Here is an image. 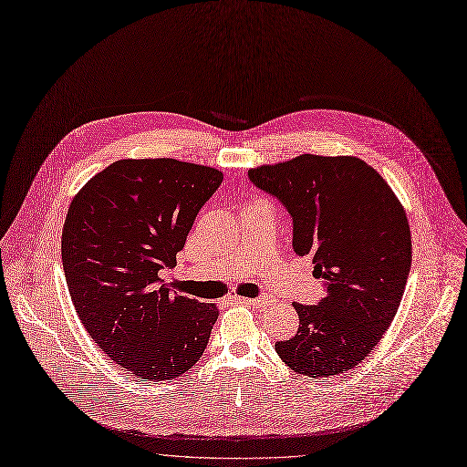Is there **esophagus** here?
Here are the masks:
<instances>
[{"instance_id": "1", "label": "esophagus", "mask_w": 467, "mask_h": 467, "mask_svg": "<svg viewBox=\"0 0 467 467\" xmlns=\"http://www.w3.org/2000/svg\"><path fill=\"white\" fill-rule=\"evenodd\" d=\"M236 303H244V306H261V303H265V297H234Z\"/></svg>"}]
</instances>
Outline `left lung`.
Segmentation results:
<instances>
[{
	"label": "left lung",
	"instance_id": "8db88e82",
	"mask_svg": "<svg viewBox=\"0 0 467 467\" xmlns=\"http://www.w3.org/2000/svg\"><path fill=\"white\" fill-rule=\"evenodd\" d=\"M294 219V250L324 278L318 306L294 303L297 334L275 349L294 372L330 378L378 346L400 306L412 265L407 212L372 166L357 156L301 154L248 171Z\"/></svg>",
	"mask_w": 467,
	"mask_h": 467
}]
</instances>
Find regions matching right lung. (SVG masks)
Segmentation results:
<instances>
[{
  "mask_svg": "<svg viewBox=\"0 0 467 467\" xmlns=\"http://www.w3.org/2000/svg\"><path fill=\"white\" fill-rule=\"evenodd\" d=\"M221 181L210 166L126 158L70 202L60 254L74 309L97 348L140 379L185 374L208 346L215 303L170 292L158 273L175 267Z\"/></svg>",
  "mask_w": 467,
  "mask_h": 467,
  "instance_id": "right-lung-1",
  "label": "right lung"
}]
</instances>
